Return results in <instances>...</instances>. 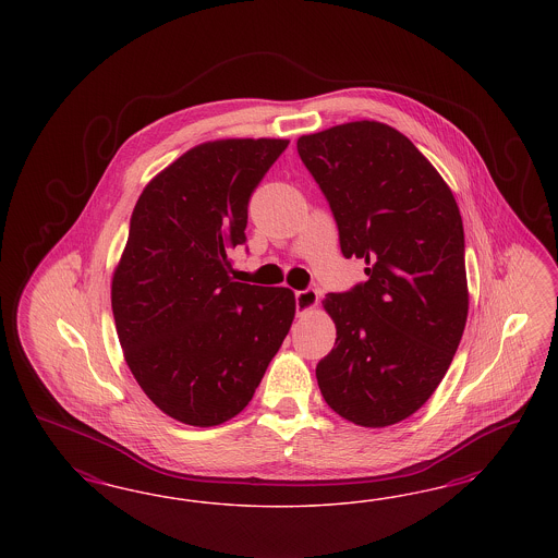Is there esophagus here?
Instances as JSON below:
<instances>
[{"instance_id":"obj_1","label":"esophagus","mask_w":558,"mask_h":558,"mask_svg":"<svg viewBox=\"0 0 558 558\" xmlns=\"http://www.w3.org/2000/svg\"><path fill=\"white\" fill-rule=\"evenodd\" d=\"M319 301L317 296V290L315 288H304V290H296L294 292V303H296V313L303 315L304 311L313 308Z\"/></svg>"}]
</instances>
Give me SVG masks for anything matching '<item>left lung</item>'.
<instances>
[{
    "label": "left lung",
    "mask_w": 558,
    "mask_h": 558,
    "mask_svg": "<svg viewBox=\"0 0 558 558\" xmlns=\"http://www.w3.org/2000/svg\"><path fill=\"white\" fill-rule=\"evenodd\" d=\"M327 198L343 257L366 282L323 301L338 329L317 364L323 399L364 427L403 422L438 389L469 315L457 201L417 147L383 122H348L296 143Z\"/></svg>",
    "instance_id": "obj_1"
}]
</instances>
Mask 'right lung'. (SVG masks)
I'll list each match as a JSON object with an SVG mask.
<instances>
[{"mask_svg":"<svg viewBox=\"0 0 558 558\" xmlns=\"http://www.w3.org/2000/svg\"><path fill=\"white\" fill-rule=\"evenodd\" d=\"M284 138L204 143L136 201L112 313L136 383L169 417L210 427L252 401L294 319L288 288L231 280L247 204Z\"/></svg>","mask_w":558,"mask_h":558,"instance_id":"right-lung-1","label":"right lung"}]
</instances>
